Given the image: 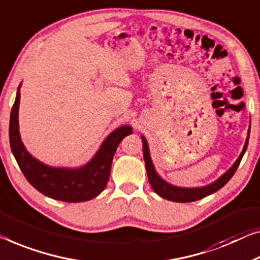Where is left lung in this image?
Returning a JSON list of instances; mask_svg holds the SVG:
<instances>
[{"mask_svg":"<svg viewBox=\"0 0 260 260\" xmlns=\"http://www.w3.org/2000/svg\"><path fill=\"white\" fill-rule=\"evenodd\" d=\"M249 137H250V128H249V132H247V138L241 155H239V157L236 160L235 164L232 165V167L228 170V172L224 173L222 176L218 177V179L212 182V183L204 185V187L182 188V187H176V185L168 183L167 181H165L156 173V170H155V167L153 165L152 157H150L148 142H147L146 138L143 137V135H141V139L143 142V158H145L147 175H148L149 183L152 185L153 190L156 192L158 196H161L162 199L173 201V202H180V203L193 202V201H199L201 199H203V197H207L209 195H211V193L216 192L217 190H219L220 188L224 187V185L229 182L231 177L234 176V174L236 173V170H237L239 164H241L243 155L247 148Z\"/></svg>","mask_w":260,"mask_h":260,"instance_id":"obj_1","label":"left lung"}]
</instances>
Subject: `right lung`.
<instances>
[{
	"mask_svg": "<svg viewBox=\"0 0 260 260\" xmlns=\"http://www.w3.org/2000/svg\"><path fill=\"white\" fill-rule=\"evenodd\" d=\"M22 83L17 88L16 99L11 108L9 123V141L23 175L38 191L53 200L77 203L94 199L106 188L110 180L112 160L119 143L133 133L129 125L114 129L104 140L98 152L87 164L78 168L51 167L35 158L21 140L18 127V108Z\"/></svg>",
	"mask_w": 260,
	"mask_h": 260,
	"instance_id": "right-lung-1",
	"label": "right lung"
}]
</instances>
